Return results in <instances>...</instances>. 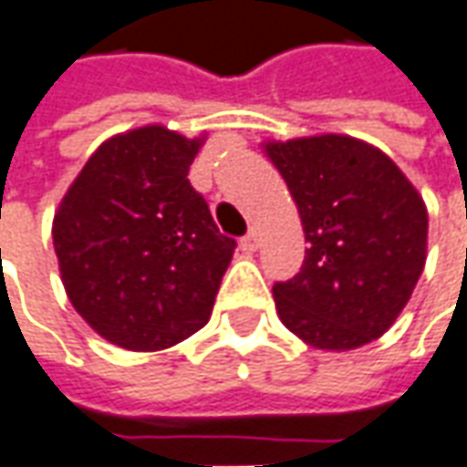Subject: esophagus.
<instances>
[{
	"label": "esophagus",
	"instance_id": "obj_1",
	"mask_svg": "<svg viewBox=\"0 0 467 467\" xmlns=\"http://www.w3.org/2000/svg\"><path fill=\"white\" fill-rule=\"evenodd\" d=\"M258 245H260L258 230H250V233H247L245 237L240 240V247H243L245 253H255V250H258Z\"/></svg>",
	"mask_w": 467,
	"mask_h": 467
}]
</instances>
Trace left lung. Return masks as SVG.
Listing matches in <instances>:
<instances>
[{
  "mask_svg": "<svg viewBox=\"0 0 467 467\" xmlns=\"http://www.w3.org/2000/svg\"><path fill=\"white\" fill-rule=\"evenodd\" d=\"M306 234L304 265L275 281L281 322L319 350L380 337L427 260V209L389 155L345 135L268 142Z\"/></svg>",
  "mask_w": 467,
  "mask_h": 467,
  "instance_id": "obj_1",
  "label": "left lung"
}]
</instances>
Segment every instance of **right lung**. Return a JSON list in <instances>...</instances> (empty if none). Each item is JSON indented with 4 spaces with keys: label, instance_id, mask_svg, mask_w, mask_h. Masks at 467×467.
<instances>
[{
    "label": "right lung",
    "instance_id": "1",
    "mask_svg": "<svg viewBox=\"0 0 467 467\" xmlns=\"http://www.w3.org/2000/svg\"><path fill=\"white\" fill-rule=\"evenodd\" d=\"M202 140L150 125L101 142L53 220L74 309L125 350H163L209 322L230 260L189 168Z\"/></svg>",
    "mask_w": 467,
    "mask_h": 467
}]
</instances>
